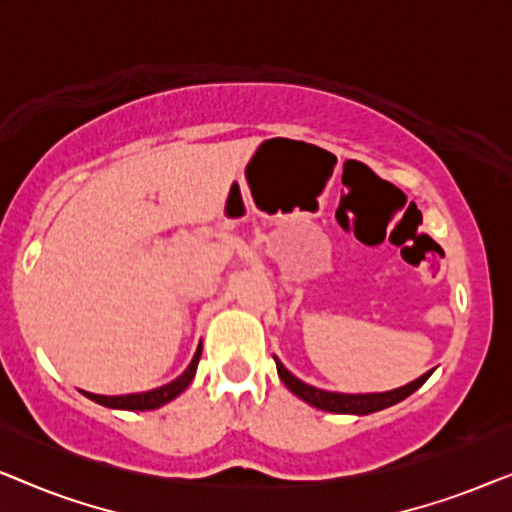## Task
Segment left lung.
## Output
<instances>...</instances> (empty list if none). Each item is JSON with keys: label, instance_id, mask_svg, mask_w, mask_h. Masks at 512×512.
Here are the masks:
<instances>
[{"label": "left lung", "instance_id": "left-lung-1", "mask_svg": "<svg viewBox=\"0 0 512 512\" xmlns=\"http://www.w3.org/2000/svg\"><path fill=\"white\" fill-rule=\"evenodd\" d=\"M277 363V373L279 380H282L289 391H293L298 398H303L305 403L314 405V408L326 410V412H338V415H370V412L384 410L389 405H396L403 398H408L412 391H417L422 384L429 380L431 370L426 375L419 377V380L405 384L401 389L394 391H384V394H333V391H321L317 387H310V384L300 382L298 377H293L289 370H286L282 363Z\"/></svg>", "mask_w": 512, "mask_h": 512}]
</instances>
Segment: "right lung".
I'll return each mask as SVG.
<instances>
[{"instance_id": "obj_1", "label": "right lung", "mask_w": 512, "mask_h": 512, "mask_svg": "<svg viewBox=\"0 0 512 512\" xmlns=\"http://www.w3.org/2000/svg\"><path fill=\"white\" fill-rule=\"evenodd\" d=\"M200 352H202V345L198 347V352H195L191 366H188L184 373L177 377V380L165 384V387L146 391V394H128V396L86 394V396L90 398V401L104 405V408H116V410H153V408H160V405L170 403L172 398H177L181 391H184L188 384H191L193 375H195V368H198V361H200Z\"/></svg>"}]
</instances>
